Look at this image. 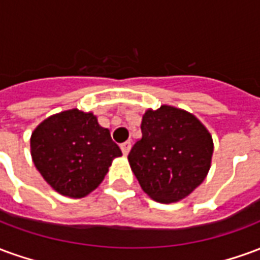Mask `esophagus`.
<instances>
[{
	"label": "esophagus",
	"mask_w": 260,
	"mask_h": 260,
	"mask_svg": "<svg viewBox=\"0 0 260 260\" xmlns=\"http://www.w3.org/2000/svg\"><path fill=\"white\" fill-rule=\"evenodd\" d=\"M131 146H132V145H131V142H124V143H121V150H122V153H124L125 156L129 153Z\"/></svg>",
	"instance_id": "34e87169"
}]
</instances>
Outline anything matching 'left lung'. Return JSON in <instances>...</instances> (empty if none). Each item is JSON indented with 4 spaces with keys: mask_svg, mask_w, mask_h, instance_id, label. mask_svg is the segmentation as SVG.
Wrapping results in <instances>:
<instances>
[{
    "mask_svg": "<svg viewBox=\"0 0 260 260\" xmlns=\"http://www.w3.org/2000/svg\"><path fill=\"white\" fill-rule=\"evenodd\" d=\"M142 138L128 154L131 169L152 199L171 203L191 193L210 169L213 141L192 114L161 106L142 118Z\"/></svg>",
    "mask_w": 260,
    "mask_h": 260,
    "instance_id": "left-lung-1",
    "label": "left lung"
}]
</instances>
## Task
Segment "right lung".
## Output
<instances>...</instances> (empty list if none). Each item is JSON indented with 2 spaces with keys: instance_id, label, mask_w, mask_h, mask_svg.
Masks as SVG:
<instances>
[{
  "instance_id": "obj_1",
  "label": "right lung",
  "mask_w": 260,
  "mask_h": 260,
  "mask_svg": "<svg viewBox=\"0 0 260 260\" xmlns=\"http://www.w3.org/2000/svg\"><path fill=\"white\" fill-rule=\"evenodd\" d=\"M33 163L61 195L83 198L96 189L114 157L122 153L91 113L69 110L37 126L30 139Z\"/></svg>"
}]
</instances>
